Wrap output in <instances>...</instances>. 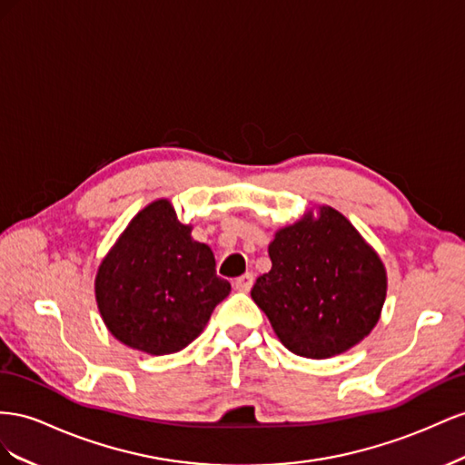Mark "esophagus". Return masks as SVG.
Listing matches in <instances>:
<instances>
[{
    "label": "esophagus",
    "mask_w": 465,
    "mask_h": 465,
    "mask_svg": "<svg viewBox=\"0 0 465 465\" xmlns=\"http://www.w3.org/2000/svg\"><path fill=\"white\" fill-rule=\"evenodd\" d=\"M253 281H255V276L251 274V272H247V274H243V276H240V278H235V290H240V292H249L251 290V286H253Z\"/></svg>",
    "instance_id": "1"
}]
</instances>
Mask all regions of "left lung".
<instances>
[{"instance_id":"8db88e82","label":"left lung","mask_w":465,"mask_h":465,"mask_svg":"<svg viewBox=\"0 0 465 465\" xmlns=\"http://www.w3.org/2000/svg\"><path fill=\"white\" fill-rule=\"evenodd\" d=\"M269 257L272 269L257 278L251 298L290 352L322 361L352 349L376 327L388 272L339 210L315 206L276 230Z\"/></svg>"}]
</instances>
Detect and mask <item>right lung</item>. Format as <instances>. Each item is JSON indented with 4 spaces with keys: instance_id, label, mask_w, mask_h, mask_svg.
Masks as SVG:
<instances>
[{
    "instance_id": "obj_1",
    "label": "right lung",
    "mask_w": 465,
    "mask_h": 465,
    "mask_svg": "<svg viewBox=\"0 0 465 465\" xmlns=\"http://www.w3.org/2000/svg\"><path fill=\"white\" fill-rule=\"evenodd\" d=\"M169 198L143 206L103 257L95 300L111 335L152 356L183 351L230 294L206 243L193 240Z\"/></svg>"
}]
</instances>
